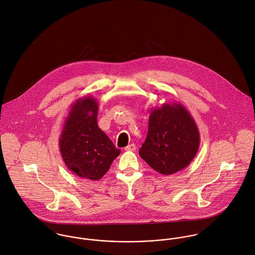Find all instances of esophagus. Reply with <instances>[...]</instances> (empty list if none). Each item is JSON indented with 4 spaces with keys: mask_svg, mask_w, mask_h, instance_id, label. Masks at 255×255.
<instances>
[{
    "mask_svg": "<svg viewBox=\"0 0 255 255\" xmlns=\"http://www.w3.org/2000/svg\"><path fill=\"white\" fill-rule=\"evenodd\" d=\"M136 148H137V146H136L135 143H130V144H128L125 147V150H127V151H135Z\"/></svg>",
    "mask_w": 255,
    "mask_h": 255,
    "instance_id": "1",
    "label": "esophagus"
}]
</instances>
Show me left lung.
<instances>
[{
    "mask_svg": "<svg viewBox=\"0 0 255 255\" xmlns=\"http://www.w3.org/2000/svg\"><path fill=\"white\" fill-rule=\"evenodd\" d=\"M199 142L197 123L186 108L178 103L163 104L150 111L139 154L152 169L171 175L191 163Z\"/></svg>",
    "mask_w": 255,
    "mask_h": 255,
    "instance_id": "obj_1",
    "label": "left lung"
}]
</instances>
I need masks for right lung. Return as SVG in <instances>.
<instances>
[{"label":"right lung","instance_id":"1","mask_svg":"<svg viewBox=\"0 0 255 255\" xmlns=\"http://www.w3.org/2000/svg\"><path fill=\"white\" fill-rule=\"evenodd\" d=\"M99 104L92 96L78 99L67 114L58 145L61 157L74 175L100 180L119 155L107 134L97 122Z\"/></svg>","mask_w":255,"mask_h":255}]
</instances>
